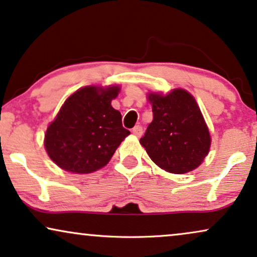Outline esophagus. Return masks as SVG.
Returning a JSON list of instances; mask_svg holds the SVG:
<instances>
[{
	"label": "esophagus",
	"mask_w": 257,
	"mask_h": 257,
	"mask_svg": "<svg viewBox=\"0 0 257 257\" xmlns=\"http://www.w3.org/2000/svg\"><path fill=\"white\" fill-rule=\"evenodd\" d=\"M133 135L136 136V138H141L142 136V133H144V131H142V126L140 125H136L134 129H133Z\"/></svg>",
	"instance_id": "obj_1"
}]
</instances>
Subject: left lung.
I'll return each mask as SVG.
<instances>
[{"instance_id":"obj_1","label":"left lung","mask_w":257,"mask_h":257,"mask_svg":"<svg viewBox=\"0 0 257 257\" xmlns=\"http://www.w3.org/2000/svg\"><path fill=\"white\" fill-rule=\"evenodd\" d=\"M153 121L140 144L168 173L185 174L199 167L210 152L211 135L194 97L187 90L149 91Z\"/></svg>"}]
</instances>
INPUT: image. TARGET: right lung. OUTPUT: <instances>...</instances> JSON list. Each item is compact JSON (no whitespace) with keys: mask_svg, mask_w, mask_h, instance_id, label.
<instances>
[{"mask_svg":"<svg viewBox=\"0 0 257 257\" xmlns=\"http://www.w3.org/2000/svg\"><path fill=\"white\" fill-rule=\"evenodd\" d=\"M119 85H87L67 97L48 124L44 146L61 170L87 174L103 168L131 132L122 126V116L111 100Z\"/></svg>","mask_w":257,"mask_h":257,"instance_id":"add662e5","label":"right lung"}]
</instances>
